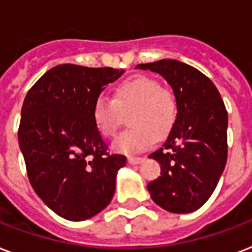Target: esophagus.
I'll use <instances>...</instances> for the list:
<instances>
[{
  "label": "esophagus",
  "instance_id": "obj_1",
  "mask_svg": "<svg viewBox=\"0 0 252 252\" xmlns=\"http://www.w3.org/2000/svg\"><path fill=\"white\" fill-rule=\"evenodd\" d=\"M142 161H144V158L128 157V163H129V165H140Z\"/></svg>",
  "mask_w": 252,
  "mask_h": 252
}]
</instances>
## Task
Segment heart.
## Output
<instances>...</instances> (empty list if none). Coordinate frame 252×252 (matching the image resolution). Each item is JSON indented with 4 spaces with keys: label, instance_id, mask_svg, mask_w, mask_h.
Listing matches in <instances>:
<instances>
[{
    "label": "heart",
    "instance_id": "heart-1",
    "mask_svg": "<svg viewBox=\"0 0 252 252\" xmlns=\"http://www.w3.org/2000/svg\"><path fill=\"white\" fill-rule=\"evenodd\" d=\"M130 129L112 142V149L133 156L154 145L171 130L178 114L175 95L148 76H134L119 85L115 96L99 95L93 107L95 126L104 137H112L129 115Z\"/></svg>",
    "mask_w": 252,
    "mask_h": 252
}]
</instances>
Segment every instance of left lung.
Returning <instances> with one entry per match:
<instances>
[{"label": "left lung", "mask_w": 252, "mask_h": 252, "mask_svg": "<svg viewBox=\"0 0 252 252\" xmlns=\"http://www.w3.org/2000/svg\"><path fill=\"white\" fill-rule=\"evenodd\" d=\"M136 68L159 73L178 104L167 140L149 156L159 162L161 176L148 189L166 211H196L211 197L226 165V107L215 84L191 65L165 59Z\"/></svg>", "instance_id": "left-lung-1"}]
</instances>
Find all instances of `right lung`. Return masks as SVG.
I'll use <instances>...</instances> for the list:
<instances>
[{
	"label": "right lung",
	"mask_w": 252,
	"mask_h": 252,
	"mask_svg": "<svg viewBox=\"0 0 252 252\" xmlns=\"http://www.w3.org/2000/svg\"><path fill=\"white\" fill-rule=\"evenodd\" d=\"M123 70L63 64L49 69L26 95L18 138L27 176L56 215L84 221L110 204L122 154H110L93 107Z\"/></svg>",
	"instance_id": "right-lung-1"
}]
</instances>
